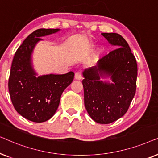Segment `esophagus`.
<instances>
[{"instance_id":"esophagus-1","label":"esophagus","mask_w":158,"mask_h":158,"mask_svg":"<svg viewBox=\"0 0 158 158\" xmlns=\"http://www.w3.org/2000/svg\"><path fill=\"white\" fill-rule=\"evenodd\" d=\"M75 78L76 80H81L82 78V75L81 71H77L75 74Z\"/></svg>"}]
</instances>
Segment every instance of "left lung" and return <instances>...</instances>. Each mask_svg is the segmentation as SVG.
I'll return each mask as SVG.
<instances>
[{
	"mask_svg": "<svg viewBox=\"0 0 158 158\" xmlns=\"http://www.w3.org/2000/svg\"><path fill=\"white\" fill-rule=\"evenodd\" d=\"M117 47L101 58L96 66L83 71L84 103L93 120L110 124L126 114L135 95L137 64L127 41L116 33H102ZM110 76L112 84L100 81Z\"/></svg>",
	"mask_w": 158,
	"mask_h": 158,
	"instance_id": "8db88e82",
	"label": "left lung"
}]
</instances>
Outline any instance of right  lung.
Here are the masks:
<instances>
[{
    "mask_svg": "<svg viewBox=\"0 0 158 158\" xmlns=\"http://www.w3.org/2000/svg\"><path fill=\"white\" fill-rule=\"evenodd\" d=\"M59 29H40L32 32L17 49L13 59L8 90L18 113L34 122H46L53 116L64 89L72 83L74 73L36 77L31 66V53L40 37L56 33Z\"/></svg>",
    "mask_w": 158,
    "mask_h": 158,
    "instance_id": "add662e5",
    "label": "right lung"
}]
</instances>
